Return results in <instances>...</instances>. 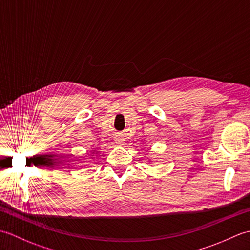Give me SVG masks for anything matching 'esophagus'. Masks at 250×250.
<instances>
[{
    "mask_svg": "<svg viewBox=\"0 0 250 250\" xmlns=\"http://www.w3.org/2000/svg\"><path fill=\"white\" fill-rule=\"evenodd\" d=\"M116 143H117V144H118V145H121L122 144V141L121 140H116Z\"/></svg>",
    "mask_w": 250,
    "mask_h": 250,
    "instance_id": "34e87169",
    "label": "esophagus"
}]
</instances>
